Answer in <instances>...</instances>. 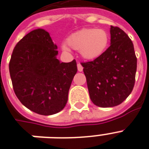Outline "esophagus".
Masks as SVG:
<instances>
[{"label":"esophagus","mask_w":149,"mask_h":149,"mask_svg":"<svg viewBox=\"0 0 149 149\" xmlns=\"http://www.w3.org/2000/svg\"><path fill=\"white\" fill-rule=\"evenodd\" d=\"M77 66H78V71H83V67H82V65H81L80 63H78V65H77Z\"/></svg>","instance_id":"34e87169"}]
</instances>
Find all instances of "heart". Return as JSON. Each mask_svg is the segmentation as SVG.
Segmentation results:
<instances>
[{
	"label": "heart",
	"instance_id": "b5f03b06",
	"mask_svg": "<svg viewBox=\"0 0 149 149\" xmlns=\"http://www.w3.org/2000/svg\"><path fill=\"white\" fill-rule=\"evenodd\" d=\"M110 34L104 29L93 27L83 28L71 34L67 38V45H62L65 52H69V47L80 52L82 58L95 60L106 52L110 43Z\"/></svg>",
	"mask_w": 149,
	"mask_h": 149
}]
</instances>
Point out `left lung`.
<instances>
[{"instance_id": "8db88e82", "label": "left lung", "mask_w": 149, "mask_h": 149, "mask_svg": "<svg viewBox=\"0 0 149 149\" xmlns=\"http://www.w3.org/2000/svg\"><path fill=\"white\" fill-rule=\"evenodd\" d=\"M111 45L101 57L81 63L91 102L102 108L117 106L132 91L137 58L125 32L111 26Z\"/></svg>"}]
</instances>
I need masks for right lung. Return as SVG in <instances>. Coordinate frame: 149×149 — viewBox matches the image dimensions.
Here are the masks:
<instances>
[{
  "instance_id": "1",
  "label": "right lung",
  "mask_w": 149,
  "mask_h": 149,
  "mask_svg": "<svg viewBox=\"0 0 149 149\" xmlns=\"http://www.w3.org/2000/svg\"><path fill=\"white\" fill-rule=\"evenodd\" d=\"M57 49L49 33L38 28L17 44L9 63L14 93L26 108L39 115H54L65 108L78 71L75 60L60 62Z\"/></svg>"
}]
</instances>
